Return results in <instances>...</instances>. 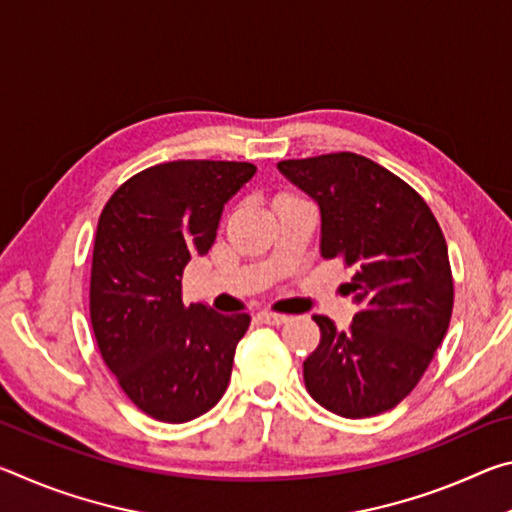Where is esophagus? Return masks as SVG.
<instances>
[{
  "instance_id": "1",
  "label": "esophagus",
  "mask_w": 512,
  "mask_h": 512,
  "mask_svg": "<svg viewBox=\"0 0 512 512\" xmlns=\"http://www.w3.org/2000/svg\"><path fill=\"white\" fill-rule=\"evenodd\" d=\"M257 318L262 320V323H266V325H284V323H287V320H289V316L273 314V311H259Z\"/></svg>"
}]
</instances>
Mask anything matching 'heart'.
Listing matches in <instances>:
<instances>
[{
    "label": "heart",
    "mask_w": 512,
    "mask_h": 512,
    "mask_svg": "<svg viewBox=\"0 0 512 512\" xmlns=\"http://www.w3.org/2000/svg\"><path fill=\"white\" fill-rule=\"evenodd\" d=\"M280 198H298L296 194H280V196H277V201H280Z\"/></svg>",
    "instance_id": "b5f03b06"
}]
</instances>
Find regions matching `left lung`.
Here are the masks:
<instances>
[{
	"mask_svg": "<svg viewBox=\"0 0 512 512\" xmlns=\"http://www.w3.org/2000/svg\"><path fill=\"white\" fill-rule=\"evenodd\" d=\"M277 167L320 207V253L354 268L345 284L359 311L345 332L327 316L302 363L314 400L341 418L391 411L443 343L454 309L447 241L427 201L357 153L282 160Z\"/></svg>",
	"mask_w": 512,
	"mask_h": 512,
	"instance_id": "left-lung-1",
	"label": "left lung"
}]
</instances>
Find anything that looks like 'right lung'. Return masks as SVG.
I'll use <instances>...</instances> for the list:
<instances>
[{
    "instance_id": "1",
    "label": "right lung",
    "mask_w": 512,
    "mask_h": 512,
    "mask_svg": "<svg viewBox=\"0 0 512 512\" xmlns=\"http://www.w3.org/2000/svg\"><path fill=\"white\" fill-rule=\"evenodd\" d=\"M255 171L250 162H162L119 185L101 210L92 332L121 391L160 422L194 420L228 388L250 316L185 305L183 271L212 248L223 205Z\"/></svg>"
}]
</instances>
